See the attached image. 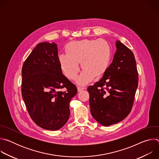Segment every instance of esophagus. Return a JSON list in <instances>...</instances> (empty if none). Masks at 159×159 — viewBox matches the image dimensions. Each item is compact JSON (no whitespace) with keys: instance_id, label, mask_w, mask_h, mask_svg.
<instances>
[{"instance_id":"obj_1","label":"esophagus","mask_w":159,"mask_h":159,"mask_svg":"<svg viewBox=\"0 0 159 159\" xmlns=\"http://www.w3.org/2000/svg\"><path fill=\"white\" fill-rule=\"evenodd\" d=\"M85 87H77V90H78V92H80L81 90H84V89H85Z\"/></svg>"}]
</instances>
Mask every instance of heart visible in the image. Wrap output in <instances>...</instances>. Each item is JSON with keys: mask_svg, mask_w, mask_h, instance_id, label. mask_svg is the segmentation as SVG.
<instances>
[{"mask_svg": "<svg viewBox=\"0 0 159 159\" xmlns=\"http://www.w3.org/2000/svg\"><path fill=\"white\" fill-rule=\"evenodd\" d=\"M66 54L59 55L58 61L63 74L75 80L80 71L79 62L83 69L77 83L84 85L95 77L103 75L107 69L111 50L108 43L102 39H84L70 42L65 47Z\"/></svg>", "mask_w": 159, "mask_h": 159, "instance_id": "1", "label": "heart"}]
</instances>
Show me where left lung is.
Wrapping results in <instances>:
<instances>
[{
  "instance_id": "1",
  "label": "left lung",
  "mask_w": 159,
  "mask_h": 159,
  "mask_svg": "<svg viewBox=\"0 0 159 159\" xmlns=\"http://www.w3.org/2000/svg\"><path fill=\"white\" fill-rule=\"evenodd\" d=\"M116 47L112 61L102 79L87 88L91 115L104 126L118 123L129 115L139 84L133 52L119 40Z\"/></svg>"
}]
</instances>
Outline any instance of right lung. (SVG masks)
<instances>
[{
    "instance_id": "right-lung-1",
    "label": "right lung",
    "mask_w": 159,
    "mask_h": 159,
    "mask_svg": "<svg viewBox=\"0 0 159 159\" xmlns=\"http://www.w3.org/2000/svg\"><path fill=\"white\" fill-rule=\"evenodd\" d=\"M65 88V92L60 90ZM22 99L33 121L48 130H58L70 116L69 103L77 89L63 75L57 44H38L22 69Z\"/></svg>"
}]
</instances>
